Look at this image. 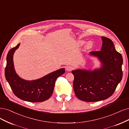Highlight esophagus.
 <instances>
[{
    "label": "esophagus",
    "instance_id": "34e87169",
    "mask_svg": "<svg viewBox=\"0 0 129 129\" xmlns=\"http://www.w3.org/2000/svg\"><path fill=\"white\" fill-rule=\"evenodd\" d=\"M73 69V67L71 66H67L66 67V70L68 71H72Z\"/></svg>",
    "mask_w": 129,
    "mask_h": 129
}]
</instances>
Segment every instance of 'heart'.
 <instances>
[{"label":"heart","mask_w":129,"mask_h":129,"mask_svg":"<svg viewBox=\"0 0 129 129\" xmlns=\"http://www.w3.org/2000/svg\"><path fill=\"white\" fill-rule=\"evenodd\" d=\"M85 43V41H83V40H82V41H81V44H84ZM91 42H90V41H89V42H87V45H86V46H87V47H90V46H91Z\"/></svg>","instance_id":"1"}]
</instances>
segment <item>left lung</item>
<instances>
[{"label": "left lung", "mask_w": 129, "mask_h": 129, "mask_svg": "<svg viewBox=\"0 0 129 129\" xmlns=\"http://www.w3.org/2000/svg\"><path fill=\"white\" fill-rule=\"evenodd\" d=\"M101 51H91L90 56L97 57L101 67L91 70L72 71L74 76L73 88L79 99L87 102L103 101L111 97L122 79L123 58L113 41L102 37Z\"/></svg>", "instance_id": "8db88e82"}]
</instances>
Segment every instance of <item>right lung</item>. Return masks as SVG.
<instances>
[{
	"instance_id": "right-lung-1",
	"label": "right lung",
	"mask_w": 129,
	"mask_h": 129,
	"mask_svg": "<svg viewBox=\"0 0 129 129\" xmlns=\"http://www.w3.org/2000/svg\"><path fill=\"white\" fill-rule=\"evenodd\" d=\"M20 43L10 49L7 55V64L5 75L14 94L24 101L32 103L44 102L52 94L57 78L63 74L65 71L60 69L40 79L28 81L20 78L14 69L13 55Z\"/></svg>"
}]
</instances>
